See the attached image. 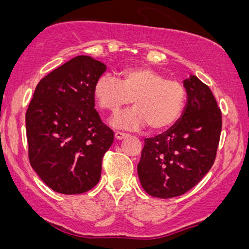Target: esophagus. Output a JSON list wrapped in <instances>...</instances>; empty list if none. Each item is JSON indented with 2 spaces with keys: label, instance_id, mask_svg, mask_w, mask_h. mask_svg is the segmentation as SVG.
Segmentation results:
<instances>
[{
  "label": "esophagus",
  "instance_id": "esophagus-1",
  "mask_svg": "<svg viewBox=\"0 0 249 249\" xmlns=\"http://www.w3.org/2000/svg\"><path fill=\"white\" fill-rule=\"evenodd\" d=\"M127 134H124V132H115L114 134V138L117 139V141H121V139H124L125 137H127Z\"/></svg>",
  "mask_w": 249,
  "mask_h": 249
}]
</instances>
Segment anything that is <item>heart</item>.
<instances>
[{
    "label": "heart",
    "instance_id": "b5f03b06",
    "mask_svg": "<svg viewBox=\"0 0 249 249\" xmlns=\"http://www.w3.org/2000/svg\"><path fill=\"white\" fill-rule=\"evenodd\" d=\"M94 98L101 110L117 113L132 102L135 107L121 112L111 120L115 127L136 130L148 124L163 130L175 124L186 104V89L176 80H168L147 67H130L120 72V81L102 74L95 81Z\"/></svg>",
    "mask_w": 249,
    "mask_h": 249
}]
</instances>
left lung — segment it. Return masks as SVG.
I'll list each match as a JSON object with an SVG mask.
<instances>
[{"instance_id":"1","label":"left lung","mask_w":249,"mask_h":249,"mask_svg":"<svg viewBox=\"0 0 249 249\" xmlns=\"http://www.w3.org/2000/svg\"><path fill=\"white\" fill-rule=\"evenodd\" d=\"M187 102L181 117L168 130L146 138L137 165L148 195L172 198L195 187L212 168L222 117L212 91L196 76L183 80Z\"/></svg>"}]
</instances>
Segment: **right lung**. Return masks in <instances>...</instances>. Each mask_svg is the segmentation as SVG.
Returning a JSON list of instances; mask_svg holds the SVG:
<instances>
[{"mask_svg":"<svg viewBox=\"0 0 249 249\" xmlns=\"http://www.w3.org/2000/svg\"><path fill=\"white\" fill-rule=\"evenodd\" d=\"M107 66L78 55L37 85L26 112L29 162L46 186L83 194L100 181L113 131L95 110L93 88Z\"/></svg>","mask_w":249,"mask_h":249,"instance_id":"obj_1","label":"right lung"}]
</instances>
